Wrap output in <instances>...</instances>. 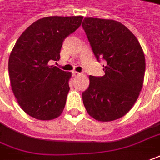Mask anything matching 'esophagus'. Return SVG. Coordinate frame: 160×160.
I'll return each instance as SVG.
<instances>
[{
  "label": "esophagus",
  "mask_w": 160,
  "mask_h": 160,
  "mask_svg": "<svg viewBox=\"0 0 160 160\" xmlns=\"http://www.w3.org/2000/svg\"><path fill=\"white\" fill-rule=\"evenodd\" d=\"M80 74H81V73L79 72H76V71L72 72V76H73V77H78V76H80Z\"/></svg>",
  "instance_id": "esophagus-1"
}]
</instances>
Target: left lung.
I'll return each mask as SVG.
<instances>
[{"label":"left lung","mask_w":160,"mask_h":160,"mask_svg":"<svg viewBox=\"0 0 160 160\" xmlns=\"http://www.w3.org/2000/svg\"><path fill=\"white\" fill-rule=\"evenodd\" d=\"M82 28L96 59L106 62L105 75L89 76L82 93L87 111L94 119L109 122L130 111L143 87L145 58L138 40L114 20L87 17Z\"/></svg>","instance_id":"obj_1"}]
</instances>
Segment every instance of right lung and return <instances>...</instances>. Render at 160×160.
Wrapping results in <instances>:
<instances>
[{"instance_id":"right-lung-1","label":"right lung","mask_w":160,"mask_h":160,"mask_svg":"<svg viewBox=\"0 0 160 160\" xmlns=\"http://www.w3.org/2000/svg\"><path fill=\"white\" fill-rule=\"evenodd\" d=\"M83 16H49L36 21L17 39L8 59L12 91L23 111L38 120L61 115L69 92L70 72L58 61L64 40L81 24Z\"/></svg>"}]
</instances>
